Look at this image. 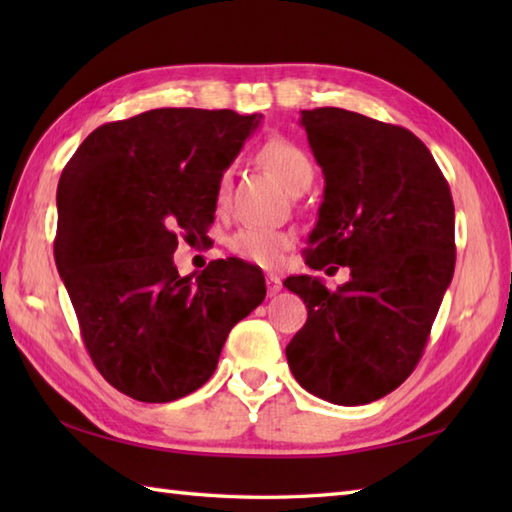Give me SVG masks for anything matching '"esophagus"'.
<instances>
[{
    "instance_id": "34e87169",
    "label": "esophagus",
    "mask_w": 512,
    "mask_h": 512,
    "mask_svg": "<svg viewBox=\"0 0 512 512\" xmlns=\"http://www.w3.org/2000/svg\"><path fill=\"white\" fill-rule=\"evenodd\" d=\"M266 288H268V295H270V297H275L277 292L281 290V281H279V277H277V275H268V277H266Z\"/></svg>"
}]
</instances>
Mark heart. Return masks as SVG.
I'll return each instance as SVG.
<instances>
[{
  "label": "heart",
  "instance_id": "heart-1",
  "mask_svg": "<svg viewBox=\"0 0 512 512\" xmlns=\"http://www.w3.org/2000/svg\"><path fill=\"white\" fill-rule=\"evenodd\" d=\"M259 158L264 165L275 173L281 184L292 193L301 195L310 189L314 180V165L310 156L299 145L288 138H270L259 149ZM228 195H231V171H224L217 180L215 202L217 206H226ZM292 246V235L284 231H273V228L246 224L228 237V248L239 259L255 266H277L284 259L286 250Z\"/></svg>",
  "mask_w": 512,
  "mask_h": 512
}]
</instances>
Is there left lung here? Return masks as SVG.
Instances as JSON below:
<instances>
[{"instance_id":"8db88e82","label":"left lung","mask_w":512,"mask_h":512,"mask_svg":"<svg viewBox=\"0 0 512 512\" xmlns=\"http://www.w3.org/2000/svg\"><path fill=\"white\" fill-rule=\"evenodd\" d=\"M325 191L306 264L288 277L308 321L286 358L297 383L334 405H367L416 369L455 268V209L431 151L409 129L341 107L303 110Z\"/></svg>"}]
</instances>
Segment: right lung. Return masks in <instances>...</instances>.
Segmentation results:
<instances>
[{"mask_svg":"<svg viewBox=\"0 0 512 512\" xmlns=\"http://www.w3.org/2000/svg\"><path fill=\"white\" fill-rule=\"evenodd\" d=\"M259 118L149 110L96 127L61 173L54 262L96 369L129 398L202 387L228 332L266 297L242 259H215L195 279L173 264L178 235L206 237L217 180Z\"/></svg>","mask_w":512,"mask_h":512,"instance_id":"add662e5","label":"right lung"}]
</instances>
